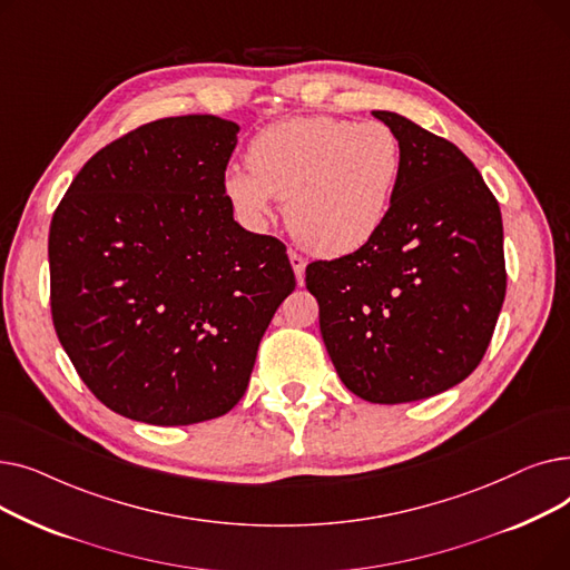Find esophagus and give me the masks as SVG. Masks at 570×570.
<instances>
[{"mask_svg":"<svg viewBox=\"0 0 570 570\" xmlns=\"http://www.w3.org/2000/svg\"><path fill=\"white\" fill-rule=\"evenodd\" d=\"M288 258H291V265H293V273H295V279H297V284H305V258L297 254V252H288Z\"/></svg>","mask_w":570,"mask_h":570,"instance_id":"1","label":"esophagus"}]
</instances>
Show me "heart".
<instances>
[{
  "mask_svg": "<svg viewBox=\"0 0 570 570\" xmlns=\"http://www.w3.org/2000/svg\"><path fill=\"white\" fill-rule=\"evenodd\" d=\"M224 189L235 213L261 224L286 200V226L318 256H346L381 230L404 175V145L383 122L295 117L265 127Z\"/></svg>",
  "mask_w": 570,
  "mask_h": 570,
  "instance_id": "1",
  "label": "heart"
}]
</instances>
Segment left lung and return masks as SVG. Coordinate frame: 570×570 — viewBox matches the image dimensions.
I'll return each instance as SVG.
<instances>
[{
	"label": "left lung",
	"mask_w": 570,
	"mask_h": 570,
	"mask_svg": "<svg viewBox=\"0 0 570 570\" xmlns=\"http://www.w3.org/2000/svg\"><path fill=\"white\" fill-rule=\"evenodd\" d=\"M404 145L391 215L365 247L307 265L318 325L348 391L374 404L439 395L490 346L505 297L501 209L458 145L374 110Z\"/></svg>",
	"instance_id": "1"
}]
</instances>
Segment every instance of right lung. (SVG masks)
I'll return each instance as SVG.
<instances>
[{
  "label": "right lung",
  "instance_id": "obj_1",
  "mask_svg": "<svg viewBox=\"0 0 570 570\" xmlns=\"http://www.w3.org/2000/svg\"><path fill=\"white\" fill-rule=\"evenodd\" d=\"M237 131L215 115L142 125L99 149L52 215L55 333L92 395L131 421L228 413L295 288L284 243L233 219Z\"/></svg>",
  "mask_w": 570,
  "mask_h": 570
}]
</instances>
